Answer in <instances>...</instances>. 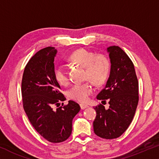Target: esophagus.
Masks as SVG:
<instances>
[{"label": "esophagus", "mask_w": 159, "mask_h": 159, "mask_svg": "<svg viewBox=\"0 0 159 159\" xmlns=\"http://www.w3.org/2000/svg\"><path fill=\"white\" fill-rule=\"evenodd\" d=\"M80 109H86V108H87V107H88V105L84 104H80Z\"/></svg>", "instance_id": "1"}]
</instances>
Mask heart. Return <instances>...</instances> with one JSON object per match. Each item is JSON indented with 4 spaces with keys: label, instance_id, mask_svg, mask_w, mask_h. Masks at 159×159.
<instances>
[{
    "label": "heart",
    "instance_id": "heart-1",
    "mask_svg": "<svg viewBox=\"0 0 159 159\" xmlns=\"http://www.w3.org/2000/svg\"><path fill=\"white\" fill-rule=\"evenodd\" d=\"M69 60L85 68V79L91 80L96 85H101L106 81L110 71V61L104 54H97L86 49H79L71 53ZM55 80L60 85L68 82L66 69L62 65H57L54 68ZM93 89L90 83L74 84L69 89L68 97L79 102H86Z\"/></svg>",
    "mask_w": 159,
    "mask_h": 159
}]
</instances>
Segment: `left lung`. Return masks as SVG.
Here are the masks:
<instances>
[{"instance_id": "8db88e82", "label": "left lung", "mask_w": 159, "mask_h": 159, "mask_svg": "<svg viewBox=\"0 0 159 159\" xmlns=\"http://www.w3.org/2000/svg\"><path fill=\"white\" fill-rule=\"evenodd\" d=\"M111 62L110 75L106 86L97 99L106 102L94 107L97 116L93 121V131L104 139L119 138L128 128L135 115L139 96L138 80L134 65L126 53L118 46L107 48Z\"/></svg>"}]
</instances>
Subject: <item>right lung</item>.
Here are the masks:
<instances>
[{"label": "right lung", "instance_id": "right-lung-1", "mask_svg": "<svg viewBox=\"0 0 159 159\" xmlns=\"http://www.w3.org/2000/svg\"><path fill=\"white\" fill-rule=\"evenodd\" d=\"M56 53L53 47L38 51L26 64L21 81L22 102L28 119L38 133L55 143L70 137L73 119L80 109L71 100L54 109L66 99L54 76Z\"/></svg>", "mask_w": 159, "mask_h": 159}]
</instances>
